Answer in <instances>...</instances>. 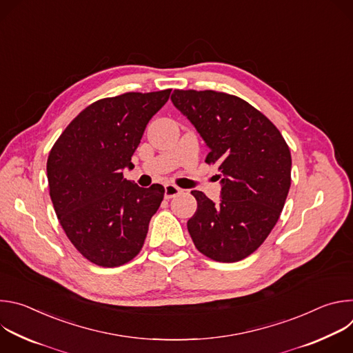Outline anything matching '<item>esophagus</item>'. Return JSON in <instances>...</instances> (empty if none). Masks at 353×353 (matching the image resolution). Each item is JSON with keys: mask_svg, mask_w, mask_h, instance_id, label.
Masks as SVG:
<instances>
[{"mask_svg": "<svg viewBox=\"0 0 353 353\" xmlns=\"http://www.w3.org/2000/svg\"><path fill=\"white\" fill-rule=\"evenodd\" d=\"M181 191H183L181 188H179V187L173 185V184H168V185H165V198L170 199V198L179 195Z\"/></svg>", "mask_w": 353, "mask_h": 353, "instance_id": "1", "label": "esophagus"}]
</instances>
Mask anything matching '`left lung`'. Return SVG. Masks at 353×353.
<instances>
[{
    "label": "left lung",
    "instance_id": "left-lung-1",
    "mask_svg": "<svg viewBox=\"0 0 353 353\" xmlns=\"http://www.w3.org/2000/svg\"><path fill=\"white\" fill-rule=\"evenodd\" d=\"M172 102L205 141V162L222 173L219 204L191 191L196 211L187 222L188 233L208 259L240 261L264 243L283 210L290 187L289 146L261 112L237 96L176 89Z\"/></svg>",
    "mask_w": 353,
    "mask_h": 353
}]
</instances>
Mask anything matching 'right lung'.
<instances>
[{
  "instance_id": "1",
  "label": "right lung",
  "mask_w": 353,
  "mask_h": 353,
  "mask_svg": "<svg viewBox=\"0 0 353 353\" xmlns=\"http://www.w3.org/2000/svg\"><path fill=\"white\" fill-rule=\"evenodd\" d=\"M172 89L100 99L63 131L47 159L53 207L67 237L99 267H120L143 245L165 188L124 179L146 124Z\"/></svg>"
}]
</instances>
